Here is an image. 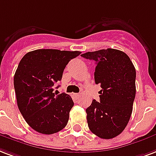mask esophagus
<instances>
[{"mask_svg":"<svg viewBox=\"0 0 156 156\" xmlns=\"http://www.w3.org/2000/svg\"><path fill=\"white\" fill-rule=\"evenodd\" d=\"M73 97H75V98H78V97H79V95H78V93H73Z\"/></svg>","mask_w":156,"mask_h":156,"instance_id":"obj_1","label":"esophagus"}]
</instances>
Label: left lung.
<instances>
[{"label":"left lung","mask_w":156,"mask_h":156,"mask_svg":"<svg viewBox=\"0 0 156 156\" xmlns=\"http://www.w3.org/2000/svg\"><path fill=\"white\" fill-rule=\"evenodd\" d=\"M96 61L95 83L99 84V102L87 108L89 129L101 138L111 139L124 130L133 112L136 95V69L130 58L119 50L103 49L82 55Z\"/></svg>","instance_id":"obj_1"}]
</instances>
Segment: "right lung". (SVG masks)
Returning a JSON list of instances; mask_svg holds the SVG:
<instances>
[{
	"label": "right lung",
	"instance_id": "add662e5",
	"mask_svg": "<svg viewBox=\"0 0 156 156\" xmlns=\"http://www.w3.org/2000/svg\"><path fill=\"white\" fill-rule=\"evenodd\" d=\"M81 54L54 49L28 52L14 77L17 105L31 128L42 134H53L67 125L73 101L69 95L54 93L68 63Z\"/></svg>",
	"mask_w": 156,
	"mask_h": 156
}]
</instances>
